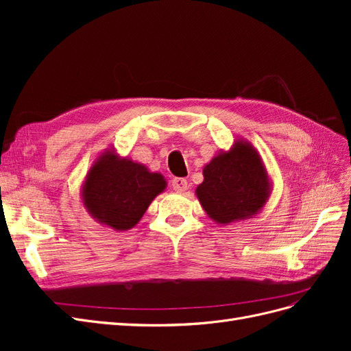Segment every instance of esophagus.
<instances>
[{"label":"esophagus","mask_w":351,"mask_h":351,"mask_svg":"<svg viewBox=\"0 0 351 351\" xmlns=\"http://www.w3.org/2000/svg\"><path fill=\"white\" fill-rule=\"evenodd\" d=\"M171 186H173V189L176 190L177 193L186 192V190H187V180L186 178H174Z\"/></svg>","instance_id":"34e87169"}]
</instances>
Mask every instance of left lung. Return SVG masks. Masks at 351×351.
Segmentation results:
<instances>
[{"label": "left lung", "mask_w": 351, "mask_h": 351, "mask_svg": "<svg viewBox=\"0 0 351 351\" xmlns=\"http://www.w3.org/2000/svg\"><path fill=\"white\" fill-rule=\"evenodd\" d=\"M272 180L261 154L249 141L236 139L204 167L196 197L206 215L219 226L258 215L268 204Z\"/></svg>", "instance_id": "1"}]
</instances>
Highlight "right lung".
Masks as SVG:
<instances>
[{"label":"right lung","instance_id":"obj_1","mask_svg":"<svg viewBox=\"0 0 351 351\" xmlns=\"http://www.w3.org/2000/svg\"><path fill=\"white\" fill-rule=\"evenodd\" d=\"M165 189L167 180L162 174L107 147L84 177L80 199L99 224L125 231L141 221L152 200Z\"/></svg>","mask_w":351,"mask_h":351}]
</instances>
